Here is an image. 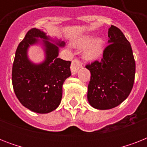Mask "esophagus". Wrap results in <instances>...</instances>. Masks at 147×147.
<instances>
[{"label":"esophagus","mask_w":147,"mask_h":147,"mask_svg":"<svg viewBox=\"0 0 147 147\" xmlns=\"http://www.w3.org/2000/svg\"><path fill=\"white\" fill-rule=\"evenodd\" d=\"M82 66V62L78 59H75L72 60L71 65V74L72 75H76L78 69H80Z\"/></svg>","instance_id":"1"}]
</instances>
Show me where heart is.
Instances as JSON below:
<instances>
[{
  "mask_svg": "<svg viewBox=\"0 0 147 147\" xmlns=\"http://www.w3.org/2000/svg\"><path fill=\"white\" fill-rule=\"evenodd\" d=\"M76 47H88L85 52V57L89 59H94L99 57L103 53L104 50V41L100 39H97L94 40V37L91 36H86L81 38L80 40L76 41L75 43Z\"/></svg>",
  "mask_w": 147,
  "mask_h": 147,
  "instance_id": "1",
  "label": "heart"
}]
</instances>
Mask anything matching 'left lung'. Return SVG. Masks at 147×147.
<instances>
[{
	"mask_svg": "<svg viewBox=\"0 0 147 147\" xmlns=\"http://www.w3.org/2000/svg\"><path fill=\"white\" fill-rule=\"evenodd\" d=\"M108 37L109 45L103 51L101 59L85 65L91 71L88 100L100 110L117 107L129 96L136 71L132 48L122 31L112 25Z\"/></svg>",
	"mask_w": 147,
	"mask_h": 147,
	"instance_id": "obj_1",
	"label": "left lung"
}]
</instances>
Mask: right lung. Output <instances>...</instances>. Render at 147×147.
<instances>
[{
    "label": "right lung",
    "instance_id": "right-lung-1",
    "mask_svg": "<svg viewBox=\"0 0 147 147\" xmlns=\"http://www.w3.org/2000/svg\"><path fill=\"white\" fill-rule=\"evenodd\" d=\"M36 37L48 40L42 31L33 28L17 47L12 68V84L20 102L30 111L40 114L53 111L59 105L62 85L71 76V61L59 55V47L45 41L47 59L40 65L32 64L27 59L26 50L36 42ZM63 47L64 42L57 43Z\"/></svg>",
    "mask_w": 147,
    "mask_h": 147
}]
</instances>
